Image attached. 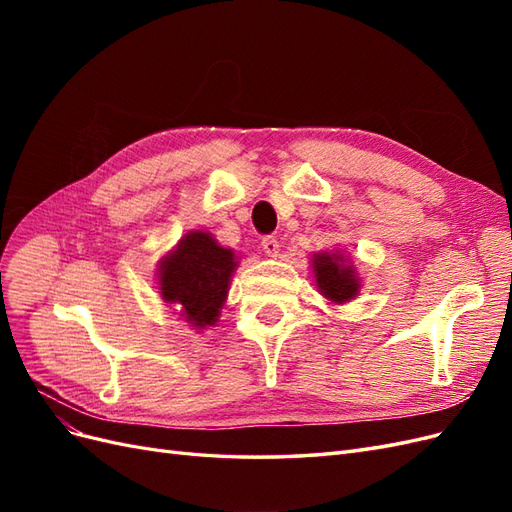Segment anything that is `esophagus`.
Instances as JSON below:
<instances>
[{"instance_id":"34e87169","label":"esophagus","mask_w":512,"mask_h":512,"mask_svg":"<svg viewBox=\"0 0 512 512\" xmlns=\"http://www.w3.org/2000/svg\"><path fill=\"white\" fill-rule=\"evenodd\" d=\"M262 250H265V254L269 258H277L280 256V241H277L275 237H265L262 239Z\"/></svg>"}]
</instances>
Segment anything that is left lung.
I'll list each match as a JSON object with an SVG mask.
<instances>
[{"mask_svg": "<svg viewBox=\"0 0 512 512\" xmlns=\"http://www.w3.org/2000/svg\"><path fill=\"white\" fill-rule=\"evenodd\" d=\"M312 275L318 292L333 305L350 303L361 292V277L354 260L342 250L314 254Z\"/></svg>", "mask_w": 512, "mask_h": 512, "instance_id": "1", "label": "left lung"}]
</instances>
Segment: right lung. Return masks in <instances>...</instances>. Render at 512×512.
I'll return each instance as SVG.
<instances>
[{"label": "right lung", "mask_w": 512, "mask_h": 512, "mask_svg": "<svg viewBox=\"0 0 512 512\" xmlns=\"http://www.w3.org/2000/svg\"><path fill=\"white\" fill-rule=\"evenodd\" d=\"M239 256L211 232L190 230L158 262L160 299L175 305L192 329L213 327L226 303Z\"/></svg>", "instance_id": "1"}]
</instances>
